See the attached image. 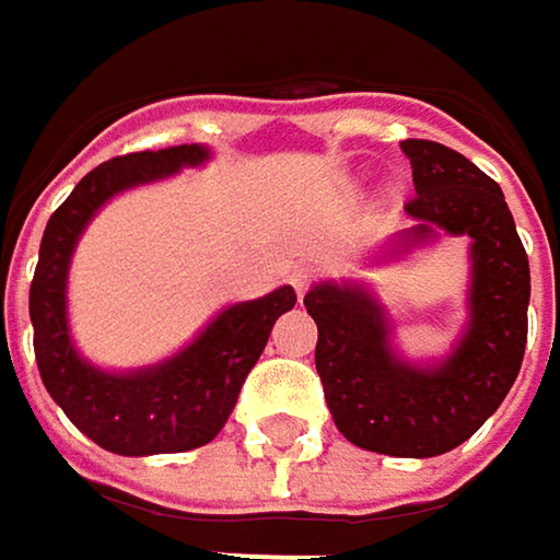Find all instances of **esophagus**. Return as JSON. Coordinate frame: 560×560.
<instances>
[{
	"label": "esophagus",
	"instance_id": "1",
	"mask_svg": "<svg viewBox=\"0 0 560 560\" xmlns=\"http://www.w3.org/2000/svg\"><path fill=\"white\" fill-rule=\"evenodd\" d=\"M290 283H292V290L299 292V299H302V295H305V290L312 287V268L299 265V268L290 273Z\"/></svg>",
	"mask_w": 560,
	"mask_h": 560
}]
</instances>
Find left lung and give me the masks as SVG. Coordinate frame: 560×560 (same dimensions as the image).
I'll use <instances>...</instances> for the list:
<instances>
[{
    "label": "left lung",
    "instance_id": "obj_1",
    "mask_svg": "<svg viewBox=\"0 0 560 560\" xmlns=\"http://www.w3.org/2000/svg\"><path fill=\"white\" fill-rule=\"evenodd\" d=\"M415 199L411 226L364 265H383L448 236H467L470 283L464 327L433 361L396 349V324L364 280H320L305 295L317 324L314 364L327 408L346 440L393 458H433L470 440L521 374L527 349L529 261L505 192L455 149L405 140Z\"/></svg>",
    "mask_w": 560,
    "mask_h": 560
}]
</instances>
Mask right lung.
<instances>
[{"mask_svg": "<svg viewBox=\"0 0 560 560\" xmlns=\"http://www.w3.org/2000/svg\"><path fill=\"white\" fill-rule=\"evenodd\" d=\"M208 162L211 149L192 142L98 164L74 186L43 233L31 283L36 368L55 405L105 452L145 458L189 452L214 440L268 346L273 320L295 305L292 287L226 305L180 352L145 368L108 371L80 355L68 320V273L83 230L120 192Z\"/></svg>", "mask_w": 560, "mask_h": 560, "instance_id": "obj_1", "label": "right lung"}]
</instances>
